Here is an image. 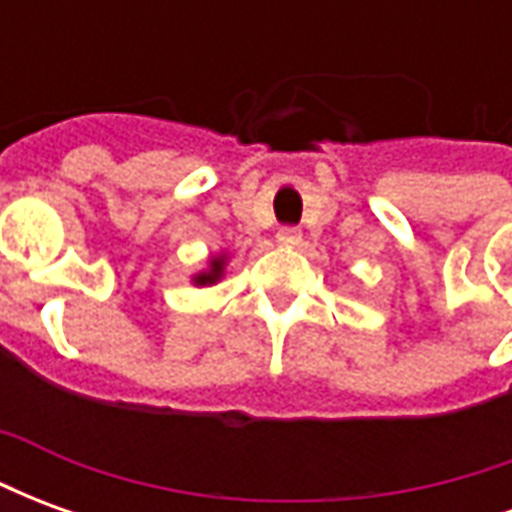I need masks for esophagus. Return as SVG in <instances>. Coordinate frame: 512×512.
<instances>
[{
	"mask_svg": "<svg viewBox=\"0 0 512 512\" xmlns=\"http://www.w3.org/2000/svg\"><path fill=\"white\" fill-rule=\"evenodd\" d=\"M277 244L279 246H299L301 244V233L296 227H282L277 233Z\"/></svg>",
	"mask_w": 512,
	"mask_h": 512,
	"instance_id": "1",
	"label": "esophagus"
}]
</instances>
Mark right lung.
<instances>
[{"mask_svg":"<svg viewBox=\"0 0 512 512\" xmlns=\"http://www.w3.org/2000/svg\"><path fill=\"white\" fill-rule=\"evenodd\" d=\"M224 263H227V257L224 255L211 257V266H208V271H200V274L191 279V282H194V285H200V288L202 285H213V282H219L224 274Z\"/></svg>","mask_w":512,"mask_h":512,"instance_id":"1","label":"right lung"}]
</instances>
